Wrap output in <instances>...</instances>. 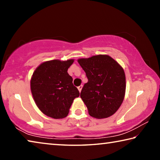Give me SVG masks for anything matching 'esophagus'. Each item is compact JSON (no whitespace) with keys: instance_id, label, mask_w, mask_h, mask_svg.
<instances>
[{"instance_id":"esophagus-1","label":"esophagus","mask_w":160,"mask_h":160,"mask_svg":"<svg viewBox=\"0 0 160 160\" xmlns=\"http://www.w3.org/2000/svg\"><path fill=\"white\" fill-rule=\"evenodd\" d=\"M82 85H80L79 87H78V90H79L80 92H81V90H82Z\"/></svg>"}]
</instances>
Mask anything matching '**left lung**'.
Here are the masks:
<instances>
[{"instance_id": "1", "label": "left lung", "mask_w": 160, "mask_h": 160, "mask_svg": "<svg viewBox=\"0 0 160 160\" xmlns=\"http://www.w3.org/2000/svg\"><path fill=\"white\" fill-rule=\"evenodd\" d=\"M88 82L80 97L94 118H108L116 112L124 99L126 75L123 68L108 55L93 56L78 60Z\"/></svg>"}]
</instances>
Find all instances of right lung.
<instances>
[{
  "label": "right lung",
  "instance_id": "obj_1",
  "mask_svg": "<svg viewBox=\"0 0 160 160\" xmlns=\"http://www.w3.org/2000/svg\"><path fill=\"white\" fill-rule=\"evenodd\" d=\"M74 59L45 61L35 69L30 88L39 110L53 118H63L69 113L72 103L80 92L72 84L68 69Z\"/></svg>",
  "mask_w": 160,
  "mask_h": 160
}]
</instances>
